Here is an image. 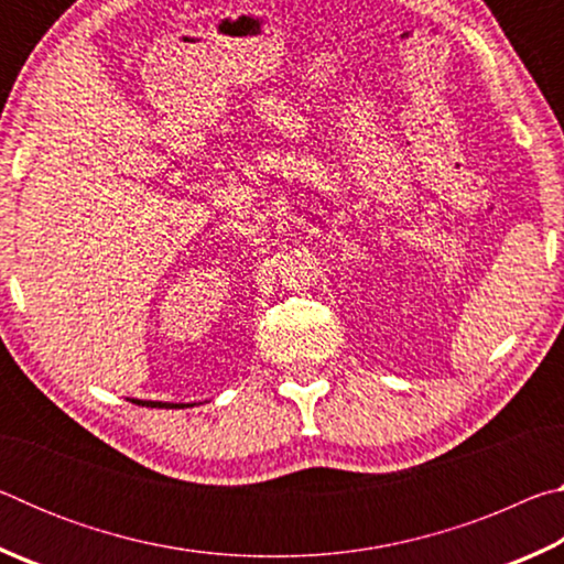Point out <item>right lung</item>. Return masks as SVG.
<instances>
[{
	"mask_svg": "<svg viewBox=\"0 0 564 564\" xmlns=\"http://www.w3.org/2000/svg\"><path fill=\"white\" fill-rule=\"evenodd\" d=\"M137 405H147V408H188L184 403H161V400H131Z\"/></svg>",
	"mask_w": 564,
	"mask_h": 564,
	"instance_id": "obj_1",
	"label": "right lung"
}]
</instances>
